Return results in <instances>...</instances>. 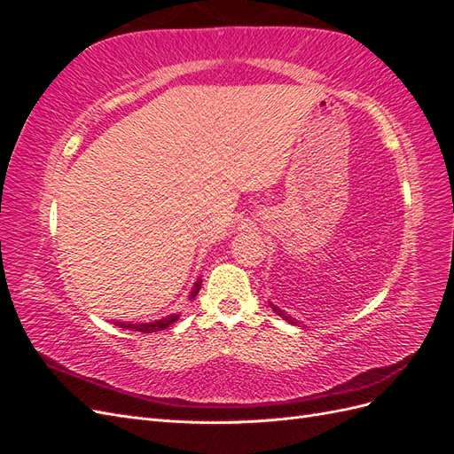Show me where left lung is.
I'll use <instances>...</instances> for the list:
<instances>
[{"label":"left lung","instance_id":"1","mask_svg":"<svg viewBox=\"0 0 454 454\" xmlns=\"http://www.w3.org/2000/svg\"><path fill=\"white\" fill-rule=\"evenodd\" d=\"M270 307H272V310H274V312H277V314H280V316H284V312H282V310H280L278 307H274L272 303H270ZM284 318H286V320H290V318H287V316H284ZM290 322H292V324H295L294 320H290Z\"/></svg>","mask_w":454,"mask_h":454}]
</instances>
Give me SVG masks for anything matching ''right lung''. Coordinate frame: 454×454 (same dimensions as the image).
I'll use <instances>...</instances> for the list:
<instances>
[{"label":"right lung","instance_id":"1","mask_svg":"<svg viewBox=\"0 0 454 454\" xmlns=\"http://www.w3.org/2000/svg\"><path fill=\"white\" fill-rule=\"evenodd\" d=\"M200 284L202 280H197L193 286V292H191L189 299H195L199 290H200ZM177 318H180V314H174L168 316V318H162L157 322H149V324H125V322H115V325L119 327H125V329H132V332H140V333H153V332H162V329H167L168 325H172Z\"/></svg>","mask_w":454,"mask_h":454}]
</instances>
